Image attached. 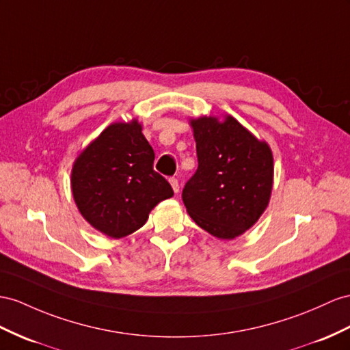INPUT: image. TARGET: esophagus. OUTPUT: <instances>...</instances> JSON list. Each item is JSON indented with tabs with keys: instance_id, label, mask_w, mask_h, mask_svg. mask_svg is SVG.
<instances>
[{
	"instance_id": "34e87169",
	"label": "esophagus",
	"mask_w": 350,
	"mask_h": 350,
	"mask_svg": "<svg viewBox=\"0 0 350 350\" xmlns=\"http://www.w3.org/2000/svg\"><path fill=\"white\" fill-rule=\"evenodd\" d=\"M170 185H172L173 191L177 193L178 192V180H177L176 177H170Z\"/></svg>"
}]
</instances>
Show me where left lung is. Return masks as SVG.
Listing matches in <instances>:
<instances>
[{
    "label": "left lung",
    "instance_id": "left-lung-1",
    "mask_svg": "<svg viewBox=\"0 0 350 350\" xmlns=\"http://www.w3.org/2000/svg\"><path fill=\"white\" fill-rule=\"evenodd\" d=\"M198 168L182 198L193 221L208 234L232 239L266 210L273 183V158L234 116L192 120Z\"/></svg>",
    "mask_w": 350,
    "mask_h": 350
}]
</instances>
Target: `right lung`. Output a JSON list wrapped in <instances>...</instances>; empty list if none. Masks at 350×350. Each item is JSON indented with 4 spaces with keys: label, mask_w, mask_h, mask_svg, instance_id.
Listing matches in <instances>:
<instances>
[{
    "label": "right lung",
    "mask_w": 350,
    "mask_h": 350,
    "mask_svg": "<svg viewBox=\"0 0 350 350\" xmlns=\"http://www.w3.org/2000/svg\"><path fill=\"white\" fill-rule=\"evenodd\" d=\"M155 154L142 125L115 122L83 150L72 168V193L83 217L111 238L145 225L150 210L173 196L154 170Z\"/></svg>",
    "instance_id": "right-lung-1"
}]
</instances>
